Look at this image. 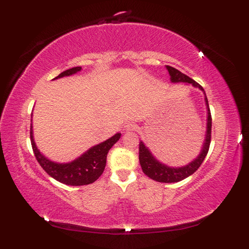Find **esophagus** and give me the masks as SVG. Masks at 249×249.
<instances>
[{"label": "esophagus", "instance_id": "esophagus-1", "mask_svg": "<svg viewBox=\"0 0 249 249\" xmlns=\"http://www.w3.org/2000/svg\"><path fill=\"white\" fill-rule=\"evenodd\" d=\"M124 129L126 131H133L136 129V125L134 123H131V122H128V123H126L124 126Z\"/></svg>", "mask_w": 249, "mask_h": 249}]
</instances>
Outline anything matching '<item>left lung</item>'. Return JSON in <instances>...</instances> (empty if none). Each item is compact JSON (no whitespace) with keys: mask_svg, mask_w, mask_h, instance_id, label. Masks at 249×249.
<instances>
[{"mask_svg":"<svg viewBox=\"0 0 249 249\" xmlns=\"http://www.w3.org/2000/svg\"><path fill=\"white\" fill-rule=\"evenodd\" d=\"M169 71V75H170V80L171 82H184V83H189L193 84L194 87L200 89L205 95V92L203 88L200 86L199 83L193 80L192 78L188 76L184 75L183 72L176 70L174 67L171 66H166ZM205 104L206 107H208V124H206V135H205V140L202 146V150H201L200 154L198 157L196 158L195 160L189 162L188 165L184 167H178V168H172L168 167L163 163L158 161L156 158L152 155V153L149 151V149L144 145L142 141L139 143V161L142 168V171L145 174V176L149 177L150 178L154 179L156 182L160 183H176L179 182L182 179L188 178L192 176L193 173L198 170V168L201 166V163L203 162L204 158L208 154L209 149H210V143H211V133H212V116H211V111L209 108V103L208 98L205 96Z\"/></svg>","mask_w":249,"mask_h":249,"instance_id":"8db88e82","label":"left lung"}]
</instances>
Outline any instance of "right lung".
Masks as SVG:
<instances>
[{"label":"right lung","instance_id":"obj_1","mask_svg":"<svg viewBox=\"0 0 249 249\" xmlns=\"http://www.w3.org/2000/svg\"><path fill=\"white\" fill-rule=\"evenodd\" d=\"M80 71V66L72 67L71 70L61 72L54 79L71 76ZM120 137V133L115 134L108 140H106L97 145H94L73 161L67 163H57L49 160L48 158H46L41 154L39 150L36 147L34 142L32 126L30 130L32 149H33L34 155L41 168L51 178L56 179V181L66 185H71V186H81V185L92 184L102 176L106 167V161H107L108 152L115 142H118Z\"/></svg>","mask_w":249,"mask_h":249}]
</instances>
